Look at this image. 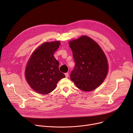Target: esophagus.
I'll list each match as a JSON object with an SVG mask.
<instances>
[{"label":"esophagus","mask_w":133,"mask_h":133,"mask_svg":"<svg viewBox=\"0 0 133 133\" xmlns=\"http://www.w3.org/2000/svg\"><path fill=\"white\" fill-rule=\"evenodd\" d=\"M65 76H66V78H68V76H69L68 73H66L65 74Z\"/></svg>","instance_id":"34e87169"}]
</instances>
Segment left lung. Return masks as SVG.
Segmentation results:
<instances>
[{
	"label": "left lung",
	"mask_w": 133,
	"mask_h": 133,
	"mask_svg": "<svg viewBox=\"0 0 133 133\" xmlns=\"http://www.w3.org/2000/svg\"><path fill=\"white\" fill-rule=\"evenodd\" d=\"M75 67L71 79L80 89L85 92L94 90L105 79L108 64L100 46L90 38L83 36L69 41Z\"/></svg>",
	"instance_id": "8db88e82"
}]
</instances>
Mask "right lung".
<instances>
[{"instance_id": "1", "label": "right lung", "mask_w": 133, "mask_h": 133, "mask_svg": "<svg viewBox=\"0 0 133 133\" xmlns=\"http://www.w3.org/2000/svg\"><path fill=\"white\" fill-rule=\"evenodd\" d=\"M59 41L46 42L32 54L25 69V78L37 93L47 94L55 88L58 82L65 77L59 70V63L54 57Z\"/></svg>"}]
</instances>
